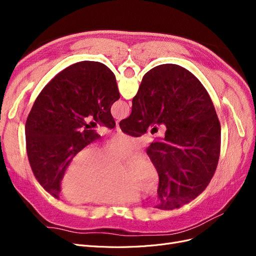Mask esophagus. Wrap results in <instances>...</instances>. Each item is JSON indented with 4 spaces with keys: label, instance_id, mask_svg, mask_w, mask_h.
<instances>
[{
    "label": "esophagus",
    "instance_id": "1",
    "mask_svg": "<svg viewBox=\"0 0 256 256\" xmlns=\"http://www.w3.org/2000/svg\"><path fill=\"white\" fill-rule=\"evenodd\" d=\"M115 129H116V131H118V132H122V130H120V128L118 122H116V127H115Z\"/></svg>",
    "mask_w": 256,
    "mask_h": 256
}]
</instances>
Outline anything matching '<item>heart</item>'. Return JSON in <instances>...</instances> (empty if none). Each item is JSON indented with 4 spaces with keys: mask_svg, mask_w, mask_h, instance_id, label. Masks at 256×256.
<instances>
[{
    "mask_svg": "<svg viewBox=\"0 0 256 256\" xmlns=\"http://www.w3.org/2000/svg\"><path fill=\"white\" fill-rule=\"evenodd\" d=\"M141 138L118 134L102 150L90 146L69 164L62 180V192L72 203L125 204L140 196L141 189L154 190L159 184L156 166L146 157L131 161L122 172L120 162L143 150Z\"/></svg>",
    "mask_w": 256,
    "mask_h": 256,
    "instance_id": "heart-1",
    "label": "heart"
}]
</instances>
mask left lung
<instances>
[{"instance_id":"obj_1","label":"left lung","mask_w":256,"mask_h":256,"mask_svg":"<svg viewBox=\"0 0 256 256\" xmlns=\"http://www.w3.org/2000/svg\"><path fill=\"white\" fill-rule=\"evenodd\" d=\"M120 99L115 76L99 62L83 60L65 68L36 98L26 124V152L44 189L60 198V182L78 152L100 138L86 118L115 127L111 106Z\"/></svg>"}]
</instances>
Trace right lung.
Masks as SVG:
<instances>
[{
  "label": "right lung",
  "instance_id": "obj_1",
  "mask_svg": "<svg viewBox=\"0 0 256 256\" xmlns=\"http://www.w3.org/2000/svg\"><path fill=\"white\" fill-rule=\"evenodd\" d=\"M152 124L166 128L164 138L147 148L159 174L156 208H178L212 180L220 156V122L196 76L180 65L164 64L144 74L131 114L120 127L141 136Z\"/></svg>",
  "mask_w": 256,
  "mask_h": 256
}]
</instances>
